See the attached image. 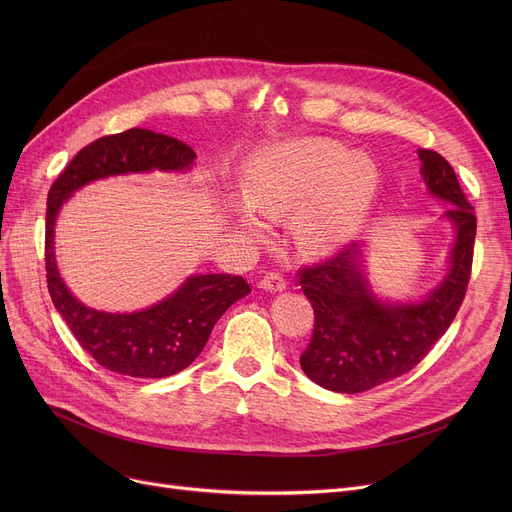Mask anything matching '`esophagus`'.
<instances>
[{
	"mask_svg": "<svg viewBox=\"0 0 512 512\" xmlns=\"http://www.w3.org/2000/svg\"><path fill=\"white\" fill-rule=\"evenodd\" d=\"M259 288L263 290H270V292H282L286 288V280L282 274L278 272H267L261 282H259Z\"/></svg>",
	"mask_w": 512,
	"mask_h": 512,
	"instance_id": "obj_1",
	"label": "esophagus"
}]
</instances>
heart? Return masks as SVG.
I'll use <instances>...</instances> for the list:
<instances>
[{
	"label": "heart",
	"instance_id": "1",
	"mask_svg": "<svg viewBox=\"0 0 512 512\" xmlns=\"http://www.w3.org/2000/svg\"><path fill=\"white\" fill-rule=\"evenodd\" d=\"M375 184L378 172L371 159L348 155L336 143L299 141L261 153L249 170L245 195L267 220H280L307 200L297 236L309 249H324L353 228ZM242 224L257 236L263 232L253 218H242Z\"/></svg>",
	"mask_w": 512,
	"mask_h": 512
}]
</instances>
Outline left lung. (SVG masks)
Masks as SVG:
<instances>
[{
  "label": "left lung",
  "mask_w": 512,
  "mask_h": 512,
  "mask_svg": "<svg viewBox=\"0 0 512 512\" xmlns=\"http://www.w3.org/2000/svg\"><path fill=\"white\" fill-rule=\"evenodd\" d=\"M427 191L450 203L444 218L454 226L450 270L419 303H384L371 292L361 242L299 270V284L315 313L313 336L301 355L307 378L321 388L357 394L411 371L459 311L473 263L477 218L448 161L419 149Z\"/></svg>",
  "instance_id": "8db88e82"
}]
</instances>
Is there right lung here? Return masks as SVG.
I'll return each mask as SVG.
<instances>
[{"instance_id": "add662e5", "label": "right lung", "mask_w": 512, "mask_h": 512, "mask_svg": "<svg viewBox=\"0 0 512 512\" xmlns=\"http://www.w3.org/2000/svg\"><path fill=\"white\" fill-rule=\"evenodd\" d=\"M197 153L186 143L147 128L101 137L80 149L51 184L45 215V272L51 301L80 346L105 369L130 378H168L191 365L226 309L247 297L242 276H191L168 299L134 313H105L76 301L60 278L53 226L66 199L85 184L130 172H184Z\"/></svg>"}]
</instances>
